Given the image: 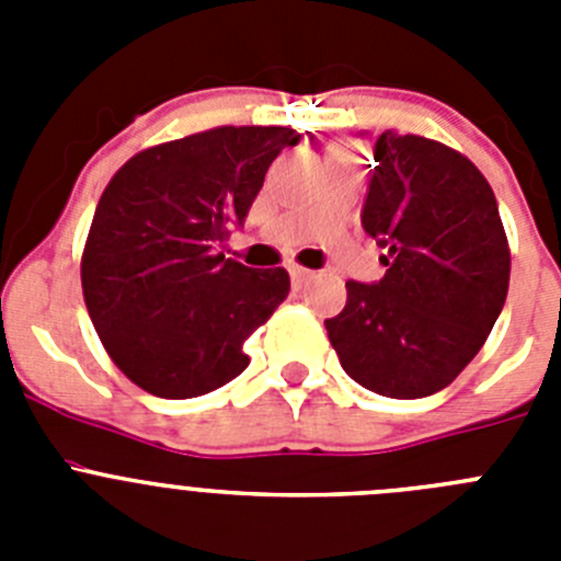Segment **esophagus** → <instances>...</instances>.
<instances>
[{"instance_id": "obj_1", "label": "esophagus", "mask_w": 561, "mask_h": 561, "mask_svg": "<svg viewBox=\"0 0 561 561\" xmlns=\"http://www.w3.org/2000/svg\"><path fill=\"white\" fill-rule=\"evenodd\" d=\"M289 275H291V280H295V286H300V284H306V280H309L311 270H306V266L291 264V266H289Z\"/></svg>"}]
</instances>
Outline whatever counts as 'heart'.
<instances>
[{"instance_id":"1","label":"heart","mask_w":561,"mask_h":561,"mask_svg":"<svg viewBox=\"0 0 561 561\" xmlns=\"http://www.w3.org/2000/svg\"><path fill=\"white\" fill-rule=\"evenodd\" d=\"M336 153H351V151H348V148H340V151H336Z\"/></svg>"}]
</instances>
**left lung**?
Segmentation results:
<instances>
[{
  "mask_svg": "<svg viewBox=\"0 0 561 561\" xmlns=\"http://www.w3.org/2000/svg\"><path fill=\"white\" fill-rule=\"evenodd\" d=\"M362 227L388 266L348 280L325 331L342 370L390 399H424L483 348L508 295L512 250L497 199L469 157L419 134L385 131Z\"/></svg>",
  "mask_w": 561,
  "mask_h": 561,
  "instance_id": "1",
  "label": "left lung"
}]
</instances>
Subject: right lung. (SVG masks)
Wrapping results in <instances>:
<instances>
[{"label": "right lung", "mask_w": 561, "mask_h": 561, "mask_svg": "<svg viewBox=\"0 0 561 561\" xmlns=\"http://www.w3.org/2000/svg\"><path fill=\"white\" fill-rule=\"evenodd\" d=\"M284 126H216L142 148L98 202L81 286L103 348L160 399H193L250 365L244 342L289 295V272L250 270L219 250L244 221Z\"/></svg>", "instance_id": "add662e5"}]
</instances>
